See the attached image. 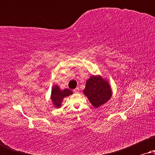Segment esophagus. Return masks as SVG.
I'll return each instance as SVG.
<instances>
[{"label": "esophagus", "mask_w": 155, "mask_h": 155, "mask_svg": "<svg viewBox=\"0 0 155 155\" xmlns=\"http://www.w3.org/2000/svg\"><path fill=\"white\" fill-rule=\"evenodd\" d=\"M79 91H80V90H79V88H78V87L75 88V90H73V92L75 93H78V92H79Z\"/></svg>", "instance_id": "34e87169"}]
</instances>
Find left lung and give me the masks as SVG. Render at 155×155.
I'll use <instances>...</instances> for the list:
<instances>
[{
	"label": "left lung",
	"instance_id": "left-lung-1",
	"mask_svg": "<svg viewBox=\"0 0 155 155\" xmlns=\"http://www.w3.org/2000/svg\"><path fill=\"white\" fill-rule=\"evenodd\" d=\"M83 93L94 108L107 103L113 94L109 81L100 75L90 76L87 80Z\"/></svg>",
	"mask_w": 155,
	"mask_h": 155
}]
</instances>
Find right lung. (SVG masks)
Returning a JSON list of instances; mask_svg holds the SVG:
<instances>
[{
	"label": "right lung",
	"mask_w": 155,
	"mask_h": 155,
	"mask_svg": "<svg viewBox=\"0 0 155 155\" xmlns=\"http://www.w3.org/2000/svg\"><path fill=\"white\" fill-rule=\"evenodd\" d=\"M73 94V92L69 89H61L58 84H54L51 88L50 99L51 100L53 105L55 108H60L62 105L63 100L65 97L70 96Z\"/></svg>",
	"instance_id": "right-lung-1"
}]
</instances>
